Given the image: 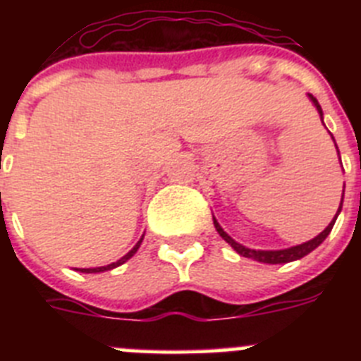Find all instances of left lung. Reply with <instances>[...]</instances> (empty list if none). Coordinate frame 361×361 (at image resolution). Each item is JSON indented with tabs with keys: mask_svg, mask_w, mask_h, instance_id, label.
<instances>
[{
	"mask_svg": "<svg viewBox=\"0 0 361 361\" xmlns=\"http://www.w3.org/2000/svg\"><path fill=\"white\" fill-rule=\"evenodd\" d=\"M309 97H311V101L314 103V106H317L318 114L322 116V108L320 104H318L317 97H312L311 94H309ZM342 202H343V197H342ZM342 202H340V208H338V213H340V209H342ZM336 213V216H338ZM336 216L333 219V222H331L327 228L324 229V231L318 235V237H314L312 240L309 242H304V244L300 245H295V247H289V250H280V251H257V250H250V247H245V245L238 244V242L233 240L231 237H229L228 233L224 231V229L220 228V224L216 222L215 219H213V224H215V229L219 231V235L222 238H224L226 242H228L229 245H231L233 250L237 251L238 255H242V257L245 258H253V260H257V262H264V264H286V262H293V260H298V258L305 257L307 253H311L312 250H317L318 245L322 244V242L327 238V235L331 233V229H333L334 222H336Z\"/></svg>",
	"mask_w": 361,
	"mask_h": 361,
	"instance_id": "1",
	"label": "left lung"
}]
</instances>
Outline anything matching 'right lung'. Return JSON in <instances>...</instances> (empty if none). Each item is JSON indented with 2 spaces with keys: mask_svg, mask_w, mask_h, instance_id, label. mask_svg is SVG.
<instances>
[{
  "mask_svg": "<svg viewBox=\"0 0 361 361\" xmlns=\"http://www.w3.org/2000/svg\"><path fill=\"white\" fill-rule=\"evenodd\" d=\"M141 242H142V238L139 242H137L135 245H133V250L130 251V253H126L124 255L123 258H121V260H117V262H114V264H108V266H103V267H90V269H79V271H82V273H101V271H108V269H114V267H117V266H121V264H124L126 262V260H128V258H132L133 255H135V251L139 250V245H141Z\"/></svg>",
  "mask_w": 361,
  "mask_h": 361,
  "instance_id": "obj_1",
  "label": "right lung"
}]
</instances>
